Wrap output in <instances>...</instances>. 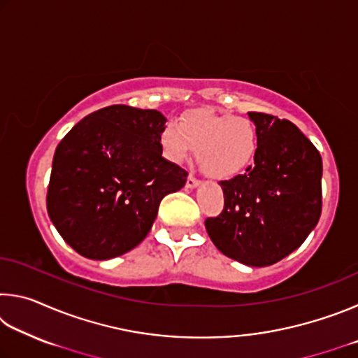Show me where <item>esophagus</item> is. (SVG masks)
<instances>
[{
  "label": "esophagus",
  "instance_id": "obj_1",
  "mask_svg": "<svg viewBox=\"0 0 358 358\" xmlns=\"http://www.w3.org/2000/svg\"><path fill=\"white\" fill-rule=\"evenodd\" d=\"M199 183H201V181H199L196 177H194V175H189V177H187V180H186V187H189V189H192V187L199 186Z\"/></svg>",
  "mask_w": 358,
  "mask_h": 358
}]
</instances>
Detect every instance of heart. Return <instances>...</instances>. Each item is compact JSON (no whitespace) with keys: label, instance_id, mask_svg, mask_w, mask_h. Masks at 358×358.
Segmentation results:
<instances>
[{"label":"heart","instance_id":"obj_1","mask_svg":"<svg viewBox=\"0 0 358 358\" xmlns=\"http://www.w3.org/2000/svg\"><path fill=\"white\" fill-rule=\"evenodd\" d=\"M164 155L183 164L199 151V166L211 178L237 177L251 164L257 151V129L241 115L191 112L161 134Z\"/></svg>","mask_w":358,"mask_h":358}]
</instances>
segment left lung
Masks as SVG:
<instances>
[{
    "mask_svg": "<svg viewBox=\"0 0 358 358\" xmlns=\"http://www.w3.org/2000/svg\"><path fill=\"white\" fill-rule=\"evenodd\" d=\"M257 129L254 166L220 181L224 210L205 220L224 256L273 265L306 240L322 211V157L289 120L250 112Z\"/></svg>",
    "mask_w": 358,
    "mask_h": 358,
    "instance_id": "obj_1",
    "label": "left lung"
}]
</instances>
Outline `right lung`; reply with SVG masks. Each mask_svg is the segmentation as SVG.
<instances>
[{"label":"right lung","instance_id":"add662e5","mask_svg":"<svg viewBox=\"0 0 358 358\" xmlns=\"http://www.w3.org/2000/svg\"><path fill=\"white\" fill-rule=\"evenodd\" d=\"M164 115L117 104L90 113L58 143L47 211L72 250L94 260L131 251L147 237L162 197L187 172L162 157Z\"/></svg>","mask_w":358,"mask_h":358}]
</instances>
